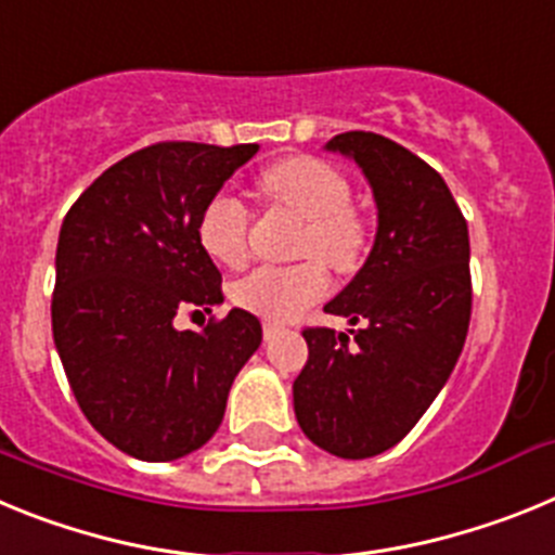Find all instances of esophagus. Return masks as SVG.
<instances>
[{
    "label": "esophagus",
    "instance_id": "obj_1",
    "mask_svg": "<svg viewBox=\"0 0 555 555\" xmlns=\"http://www.w3.org/2000/svg\"><path fill=\"white\" fill-rule=\"evenodd\" d=\"M283 331V325L281 322H274V320H263V336L267 338H272L274 333H281Z\"/></svg>",
    "mask_w": 555,
    "mask_h": 555
}]
</instances>
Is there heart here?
Masks as SVG:
<instances>
[{"mask_svg":"<svg viewBox=\"0 0 555 555\" xmlns=\"http://www.w3.org/2000/svg\"><path fill=\"white\" fill-rule=\"evenodd\" d=\"M261 189L272 203L286 205L306 219L297 255H317L336 272L358 267L366 247L364 222L352 205L347 178L325 160L286 158L269 166ZM249 208L242 199L219 191L199 214V244L214 261L242 267L249 249ZM327 288V272L320 261H300L292 267H258L233 283V302L244 311L261 313L267 320H292L317 302Z\"/></svg>","mask_w":555,"mask_h":555,"instance_id":"obj_1","label":"heart"}]
</instances>
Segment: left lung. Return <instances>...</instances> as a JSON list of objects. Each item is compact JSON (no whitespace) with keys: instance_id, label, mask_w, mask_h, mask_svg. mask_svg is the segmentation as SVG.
Instances as JSON below:
<instances>
[{"instance_id":"left-lung-1","label":"left lung","mask_w":555,"mask_h":555,"mask_svg":"<svg viewBox=\"0 0 555 555\" xmlns=\"http://www.w3.org/2000/svg\"><path fill=\"white\" fill-rule=\"evenodd\" d=\"M325 150L370 180L377 233L364 267L325 306L358 325L352 341L331 327L302 331L294 414L317 448L372 459L420 423L459 361L473 311L469 233L442 175L405 146L352 130Z\"/></svg>"}]
</instances>
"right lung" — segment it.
<instances>
[{
  "label": "right lung",
  "instance_id": "obj_1",
  "mask_svg": "<svg viewBox=\"0 0 555 555\" xmlns=\"http://www.w3.org/2000/svg\"><path fill=\"white\" fill-rule=\"evenodd\" d=\"M258 144L164 141L88 185L61 224L52 336L82 414L113 448L175 461L222 425L230 386L261 345L233 308L178 331L180 308L219 306L222 274L199 244L205 203Z\"/></svg>",
  "mask_w": 555,
  "mask_h": 555
}]
</instances>
